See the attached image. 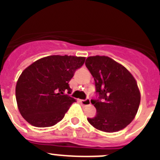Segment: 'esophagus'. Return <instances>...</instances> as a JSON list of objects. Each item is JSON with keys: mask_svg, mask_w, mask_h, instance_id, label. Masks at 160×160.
<instances>
[{"mask_svg": "<svg viewBox=\"0 0 160 160\" xmlns=\"http://www.w3.org/2000/svg\"><path fill=\"white\" fill-rule=\"evenodd\" d=\"M81 102L83 106H88V105H90V103H91L90 102V98H86V99L81 100Z\"/></svg>", "mask_w": 160, "mask_h": 160, "instance_id": "esophagus-1", "label": "esophagus"}]
</instances>
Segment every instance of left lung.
<instances>
[{"instance_id":"1","label":"left lung","mask_w":160,"mask_h":160,"mask_svg":"<svg viewBox=\"0 0 160 160\" xmlns=\"http://www.w3.org/2000/svg\"><path fill=\"white\" fill-rule=\"evenodd\" d=\"M86 66L94 77L98 98L91 99L97 114L87 120L99 131L116 132L129 125L140 103V92L132 74L107 56L87 58Z\"/></svg>"}]
</instances>
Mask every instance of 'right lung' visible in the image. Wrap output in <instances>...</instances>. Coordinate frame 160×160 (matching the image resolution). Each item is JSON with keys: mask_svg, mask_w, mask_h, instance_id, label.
Segmentation results:
<instances>
[{"mask_svg": "<svg viewBox=\"0 0 160 160\" xmlns=\"http://www.w3.org/2000/svg\"><path fill=\"white\" fill-rule=\"evenodd\" d=\"M84 57L52 55L28 66L16 86V99L22 116L37 128L57 124L75 99L65 94L69 82L85 62Z\"/></svg>", "mask_w": 160, "mask_h": 160, "instance_id": "add662e5", "label": "right lung"}]
</instances>
